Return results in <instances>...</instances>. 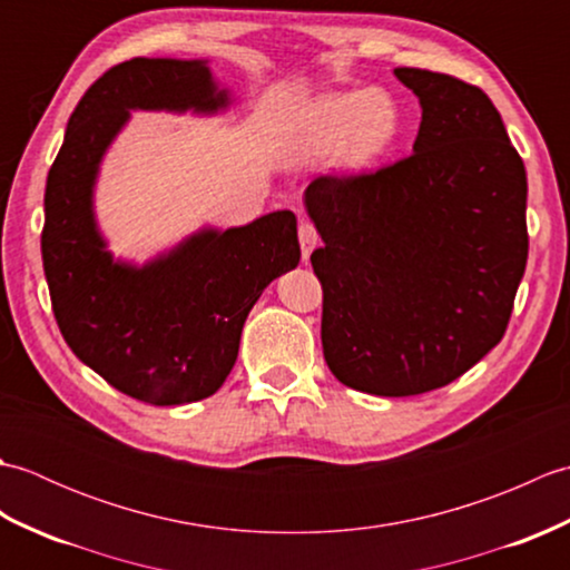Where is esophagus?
<instances>
[{"mask_svg":"<svg viewBox=\"0 0 570 570\" xmlns=\"http://www.w3.org/2000/svg\"><path fill=\"white\" fill-rule=\"evenodd\" d=\"M298 242H301V254H304V262H308L311 252L316 249V245H318L316 227H313L311 223H301L298 225Z\"/></svg>","mask_w":570,"mask_h":570,"instance_id":"obj_1","label":"esophagus"}]
</instances>
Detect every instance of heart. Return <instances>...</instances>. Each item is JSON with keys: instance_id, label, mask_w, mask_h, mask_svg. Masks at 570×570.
<instances>
[{"instance_id": "1", "label": "heart", "mask_w": 570, "mask_h": 570, "mask_svg": "<svg viewBox=\"0 0 570 570\" xmlns=\"http://www.w3.org/2000/svg\"><path fill=\"white\" fill-rule=\"evenodd\" d=\"M402 135V112L384 90H345L313 98L298 127V149L311 156L333 151L343 178L370 176Z\"/></svg>"}]
</instances>
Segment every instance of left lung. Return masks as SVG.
<instances>
[{
	"label": "left lung",
	"mask_w": 570,
	"mask_h": 570,
	"mask_svg": "<svg viewBox=\"0 0 570 570\" xmlns=\"http://www.w3.org/2000/svg\"><path fill=\"white\" fill-rule=\"evenodd\" d=\"M419 98L414 154L304 193L323 247V355L350 390L411 396L502 341L524 276L527 171L498 107L443 72L394 68Z\"/></svg>",
	"instance_id": "left-lung-1"
}]
</instances>
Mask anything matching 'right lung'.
Returning <instances> with one entry per match:
<instances>
[{"mask_svg":"<svg viewBox=\"0 0 570 570\" xmlns=\"http://www.w3.org/2000/svg\"><path fill=\"white\" fill-rule=\"evenodd\" d=\"M229 107L205 58H131L82 95L48 171L41 257L58 328L80 362L139 402L190 404L220 390L252 306L301 259L292 210L203 225L144 264L115 257L102 235L95 188L131 112Z\"/></svg>","mask_w":570,"mask_h":570,"instance_id":"1","label":"right lung"}]
</instances>
